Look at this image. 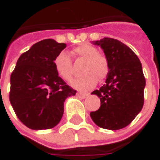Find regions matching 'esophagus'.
I'll return each mask as SVG.
<instances>
[{"instance_id": "esophagus-1", "label": "esophagus", "mask_w": 160, "mask_h": 160, "mask_svg": "<svg viewBox=\"0 0 160 160\" xmlns=\"http://www.w3.org/2000/svg\"><path fill=\"white\" fill-rule=\"evenodd\" d=\"M88 95L86 93H81V92H78L77 93V97L80 98H86Z\"/></svg>"}]
</instances>
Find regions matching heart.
Returning a JSON list of instances; mask_svg holds the SVG:
<instances>
[{
	"mask_svg": "<svg viewBox=\"0 0 160 160\" xmlns=\"http://www.w3.org/2000/svg\"><path fill=\"white\" fill-rule=\"evenodd\" d=\"M74 55L86 61L82 73L84 75L71 82V87L82 92L92 90L97 85L98 80H103L109 73L107 58L98 51V49L89 43H82L73 49ZM54 66L57 74L62 80H72V62L66 51L60 52L54 60Z\"/></svg>",
	"mask_w": 160,
	"mask_h": 160,
	"instance_id": "b5f03b06",
	"label": "heart"
}]
</instances>
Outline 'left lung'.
<instances>
[{"label": "left lung", "mask_w": 160, "mask_h": 160, "mask_svg": "<svg viewBox=\"0 0 160 160\" xmlns=\"http://www.w3.org/2000/svg\"><path fill=\"white\" fill-rule=\"evenodd\" d=\"M92 43L104 50L110 69L105 84L92 92L100 98L101 105L91 112V118L98 127L121 129L143 107L146 80L142 66L134 51L119 40L104 38Z\"/></svg>", "instance_id": "left-lung-1"}]
</instances>
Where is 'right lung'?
<instances>
[{
  "label": "right lung",
  "instance_id": "add662e5",
  "mask_svg": "<svg viewBox=\"0 0 160 160\" xmlns=\"http://www.w3.org/2000/svg\"><path fill=\"white\" fill-rule=\"evenodd\" d=\"M66 46L50 38L36 42L19 56L11 74L10 103L18 118L31 129L56 126L62 118L66 98L76 93L54 66L56 56Z\"/></svg>",
  "mask_w": 160,
  "mask_h": 160
}]
</instances>
